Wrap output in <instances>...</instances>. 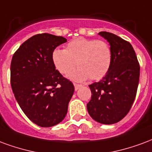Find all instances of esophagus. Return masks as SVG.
Listing matches in <instances>:
<instances>
[{
  "instance_id": "34e87169",
  "label": "esophagus",
  "mask_w": 152,
  "mask_h": 152,
  "mask_svg": "<svg viewBox=\"0 0 152 152\" xmlns=\"http://www.w3.org/2000/svg\"><path fill=\"white\" fill-rule=\"evenodd\" d=\"M74 85H75V90H76V91L79 89V88H80V87H82V85H80V84L74 83Z\"/></svg>"
}]
</instances>
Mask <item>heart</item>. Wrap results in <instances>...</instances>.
<instances>
[{
  "label": "heart",
  "mask_w": 152,
  "mask_h": 152,
  "mask_svg": "<svg viewBox=\"0 0 152 152\" xmlns=\"http://www.w3.org/2000/svg\"><path fill=\"white\" fill-rule=\"evenodd\" d=\"M113 60L110 45L101 39L78 37L69 41L65 49L56 48L52 53V61L56 70L68 75L77 65L78 69L70 77L77 81L99 80L108 74Z\"/></svg>",
  "instance_id": "obj_1"
}]
</instances>
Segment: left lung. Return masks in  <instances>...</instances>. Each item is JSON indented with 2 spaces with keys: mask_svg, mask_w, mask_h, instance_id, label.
Instances as JSON below:
<instances>
[{
  "mask_svg": "<svg viewBox=\"0 0 152 152\" xmlns=\"http://www.w3.org/2000/svg\"><path fill=\"white\" fill-rule=\"evenodd\" d=\"M110 44L113 60L108 74L89 85L91 99L87 104L90 116L97 122L111 125L129 113L138 90L140 65L132 45L113 33L99 32Z\"/></svg>",
  "mask_w": 152,
  "mask_h": 152,
  "instance_id": "left-lung-1",
  "label": "left lung"
}]
</instances>
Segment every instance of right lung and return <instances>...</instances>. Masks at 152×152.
I'll list each match as a JSON object with an SVG mask.
<instances>
[{"mask_svg":"<svg viewBox=\"0 0 152 152\" xmlns=\"http://www.w3.org/2000/svg\"><path fill=\"white\" fill-rule=\"evenodd\" d=\"M66 40L48 33L35 35L21 44L11 61L15 99L26 117L41 127L62 121L75 91L71 81L56 70L52 61L54 49Z\"/></svg>","mask_w":152,"mask_h":152,"instance_id":"add662e5","label":"right lung"}]
</instances>
